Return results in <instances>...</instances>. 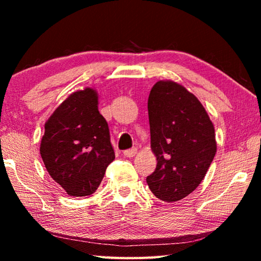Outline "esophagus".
<instances>
[{
    "label": "esophagus",
    "mask_w": 261,
    "mask_h": 261,
    "mask_svg": "<svg viewBox=\"0 0 261 261\" xmlns=\"http://www.w3.org/2000/svg\"><path fill=\"white\" fill-rule=\"evenodd\" d=\"M137 154V148H130L124 151V156L126 158H134Z\"/></svg>",
    "instance_id": "esophagus-1"
}]
</instances>
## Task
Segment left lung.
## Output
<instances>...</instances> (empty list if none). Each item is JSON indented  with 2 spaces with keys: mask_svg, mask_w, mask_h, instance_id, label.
Here are the masks:
<instances>
[{
  "mask_svg": "<svg viewBox=\"0 0 261 261\" xmlns=\"http://www.w3.org/2000/svg\"><path fill=\"white\" fill-rule=\"evenodd\" d=\"M147 108L158 165L146 182L160 200L178 201L198 188L213 161L214 125L200 101L173 81L152 87Z\"/></svg>",
  "mask_w": 261,
  "mask_h": 261,
  "instance_id": "obj_1",
  "label": "left lung"
}]
</instances>
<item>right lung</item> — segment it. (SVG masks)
I'll return each mask as SVG.
<instances>
[{
	"label": "right lung",
	"mask_w": 261,
	"mask_h": 261,
	"mask_svg": "<svg viewBox=\"0 0 261 261\" xmlns=\"http://www.w3.org/2000/svg\"><path fill=\"white\" fill-rule=\"evenodd\" d=\"M93 88L70 94L45 124L40 154L50 177L71 197L94 193L114 161L109 127Z\"/></svg>",
	"instance_id": "1"
}]
</instances>
